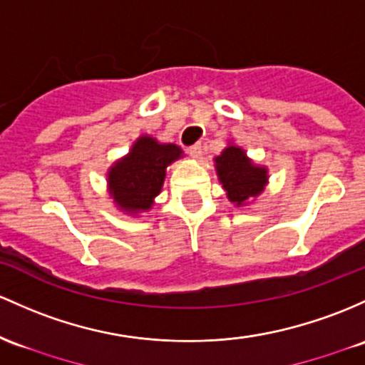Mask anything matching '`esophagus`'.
<instances>
[{
  "instance_id": "34e87169",
  "label": "esophagus",
  "mask_w": 365,
  "mask_h": 365,
  "mask_svg": "<svg viewBox=\"0 0 365 365\" xmlns=\"http://www.w3.org/2000/svg\"><path fill=\"white\" fill-rule=\"evenodd\" d=\"M189 154H190V158H194V159H199L202 155V147H201V143H195V145H192L190 149H189Z\"/></svg>"
}]
</instances>
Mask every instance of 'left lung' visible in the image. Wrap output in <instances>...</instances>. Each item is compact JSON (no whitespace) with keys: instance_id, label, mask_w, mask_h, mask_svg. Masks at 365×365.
<instances>
[{"instance_id":"8db88e82","label":"left lung","mask_w":365,"mask_h":365,"mask_svg":"<svg viewBox=\"0 0 365 365\" xmlns=\"http://www.w3.org/2000/svg\"><path fill=\"white\" fill-rule=\"evenodd\" d=\"M215 170L228 201L235 207L251 204L268 185V168L256 164L235 143H228L222 154L216 155Z\"/></svg>"}]
</instances>
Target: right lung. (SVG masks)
Wrapping results in <instances>:
<instances>
[{
    "instance_id": "add662e5",
    "label": "right lung",
    "mask_w": 365,
    "mask_h": 365,
    "mask_svg": "<svg viewBox=\"0 0 365 365\" xmlns=\"http://www.w3.org/2000/svg\"><path fill=\"white\" fill-rule=\"evenodd\" d=\"M183 158L175 143H161L150 135H142L130 152L107 170L109 197L123 213L138 216L154 206L166 178V168Z\"/></svg>"
}]
</instances>
